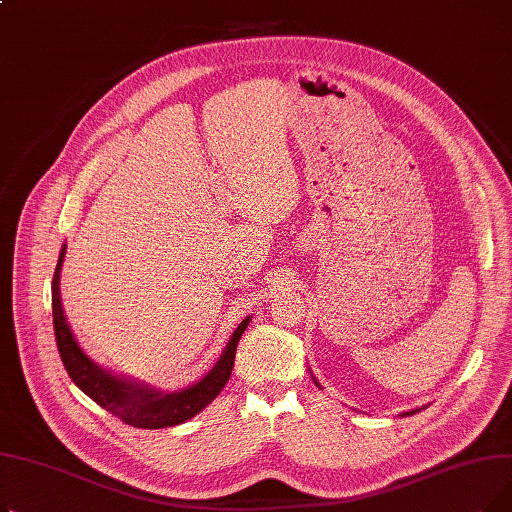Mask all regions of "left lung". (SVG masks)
Masks as SVG:
<instances>
[{
  "mask_svg": "<svg viewBox=\"0 0 512 512\" xmlns=\"http://www.w3.org/2000/svg\"><path fill=\"white\" fill-rule=\"evenodd\" d=\"M419 409H415V411H409V413H402V415H415Z\"/></svg>",
  "mask_w": 512,
  "mask_h": 512,
  "instance_id": "8db88e82",
  "label": "left lung"
}]
</instances>
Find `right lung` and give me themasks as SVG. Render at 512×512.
Masks as SVG:
<instances>
[{"label":"right lung","instance_id":"right-lung-1","mask_svg":"<svg viewBox=\"0 0 512 512\" xmlns=\"http://www.w3.org/2000/svg\"><path fill=\"white\" fill-rule=\"evenodd\" d=\"M66 255V245L62 247L56 272H53L51 282V309H53V332H56L58 351L62 363L70 375V380L83 390L89 398H93L99 407L110 411L126 425L143 427V429H161L184 423L197 413H201L213 398H218L226 382L230 380V373L234 367L236 344L247 330L251 317H245L234 330L232 338L228 340L220 361L213 365V369L197 384L188 386L184 390L174 392H161L149 388L141 382H132L126 378H118L112 371H107L93 363L83 348L78 346L60 299V272Z\"/></svg>","mask_w":512,"mask_h":512}]
</instances>
